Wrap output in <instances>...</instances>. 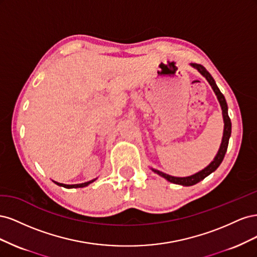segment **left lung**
Wrapping results in <instances>:
<instances>
[{
  "instance_id": "8db88e82",
  "label": "left lung",
  "mask_w": 257,
  "mask_h": 257,
  "mask_svg": "<svg viewBox=\"0 0 257 257\" xmlns=\"http://www.w3.org/2000/svg\"><path fill=\"white\" fill-rule=\"evenodd\" d=\"M191 65L193 67H195L197 71L201 75H203L204 77H206V79L208 80L210 85H211V87H212L217 99H219L220 105L222 107V113H223V119H224V133H223L222 144H221V147H220V149H219V152H217V154H216V157L214 158V160L211 163H210V164L205 169L200 170L199 173L193 175V176H190V177L179 178V177H173V176L166 175V174L162 173V172H160V170H157V169H152L154 173H157L161 177H164L166 180H168L169 182H173V183H176V184H181V185H184V186H190V185H194V184L198 183L199 181L203 180V179H205L207 176H209L210 174L213 173L214 170L220 166V164H221L224 157H225V153H226L227 147H228V141H229L230 133H231V122H230V119H229V116H228V112H227L226 100H225V97L221 93L220 89L217 88V85H216L214 79L212 78V76L209 74V72L207 71V69L203 65L197 64V63H191Z\"/></svg>"
}]
</instances>
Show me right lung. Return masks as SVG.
Returning <instances> with one entry per match:
<instances>
[{"instance_id": "obj_1", "label": "right lung", "mask_w": 257, "mask_h": 257, "mask_svg": "<svg viewBox=\"0 0 257 257\" xmlns=\"http://www.w3.org/2000/svg\"><path fill=\"white\" fill-rule=\"evenodd\" d=\"M93 181H95V179L94 180H91V181H88V182H84V183H80V184H63V183H59V182H56L54 181V183L56 184H58V185H60V186H63V188H66V189H72V188H83V186H87V185H89L90 183H92Z\"/></svg>"}]
</instances>
